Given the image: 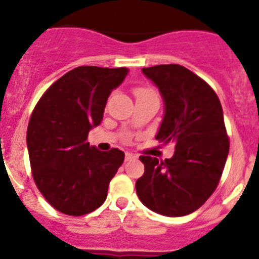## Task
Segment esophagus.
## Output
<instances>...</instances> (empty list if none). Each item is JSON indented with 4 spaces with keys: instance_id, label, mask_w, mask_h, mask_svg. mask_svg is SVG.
<instances>
[{
    "instance_id": "obj_1",
    "label": "esophagus",
    "mask_w": 259,
    "mask_h": 259,
    "mask_svg": "<svg viewBox=\"0 0 259 259\" xmlns=\"http://www.w3.org/2000/svg\"><path fill=\"white\" fill-rule=\"evenodd\" d=\"M136 155L132 154V153H125V161H131V159H135Z\"/></svg>"
}]
</instances>
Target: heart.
Returning a JSON list of instances; mask_svg holds the SVG:
<instances>
[{"label":"heart","mask_w":259,"mask_h":259,"mask_svg":"<svg viewBox=\"0 0 259 259\" xmlns=\"http://www.w3.org/2000/svg\"><path fill=\"white\" fill-rule=\"evenodd\" d=\"M153 91H150V89H145V88H139L135 91V95H136V97H141V96H148V95H153Z\"/></svg>","instance_id":"obj_1"}]
</instances>
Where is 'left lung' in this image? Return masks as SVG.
Returning a JSON list of instances; mask_svg holds the SVG:
<instances>
[{"label":"left lung","mask_w":259,"mask_h":259,"mask_svg":"<svg viewBox=\"0 0 259 259\" xmlns=\"http://www.w3.org/2000/svg\"><path fill=\"white\" fill-rule=\"evenodd\" d=\"M141 71L159 89L164 104L155 139L172 143L175 152L164 161L141 155L145 172L137 179L136 193L158 214L188 215L211 196L227 161L230 141L221 101L206 81L184 66Z\"/></svg>","instance_id":"1"}]
</instances>
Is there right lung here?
<instances>
[{"instance_id": "obj_1", "label": "right lung", "mask_w": 259, "mask_h": 259, "mask_svg": "<svg viewBox=\"0 0 259 259\" xmlns=\"http://www.w3.org/2000/svg\"><path fill=\"white\" fill-rule=\"evenodd\" d=\"M127 74L125 67L74 68L49 87L32 113L27 130L32 175L45 200L63 214L80 217L101 206L124 161L122 150L100 152L87 139Z\"/></svg>"}]
</instances>
